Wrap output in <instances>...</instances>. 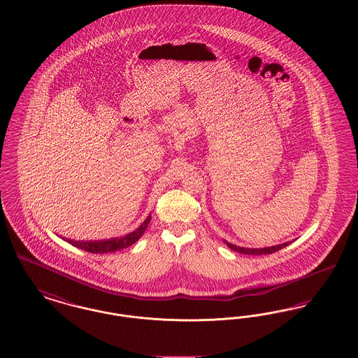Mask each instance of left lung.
<instances>
[{"mask_svg":"<svg viewBox=\"0 0 358 358\" xmlns=\"http://www.w3.org/2000/svg\"><path fill=\"white\" fill-rule=\"evenodd\" d=\"M289 243H283V244H279V245H273V247H267V248H243V247H238V245H234L231 243H227V245L236 251L238 254H245V255H267V254H273L282 248H285L286 245H289Z\"/></svg>","mask_w":358,"mask_h":358,"instance_id":"1","label":"left lung"}]
</instances>
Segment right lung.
<instances>
[{
    "label": "right lung",
    "instance_id": "add662e5",
    "mask_svg": "<svg viewBox=\"0 0 358 358\" xmlns=\"http://www.w3.org/2000/svg\"><path fill=\"white\" fill-rule=\"evenodd\" d=\"M150 219H152V216H149L136 231L126 235V236H122V238L101 240V241H76V240H69V238H67V241H69V244L75 245L76 248L85 250L87 252H91V254L115 252V251L127 248L129 245L134 244L136 240L143 235L145 229L148 228V225L150 222Z\"/></svg>",
    "mask_w": 358,
    "mask_h": 358
}]
</instances>
